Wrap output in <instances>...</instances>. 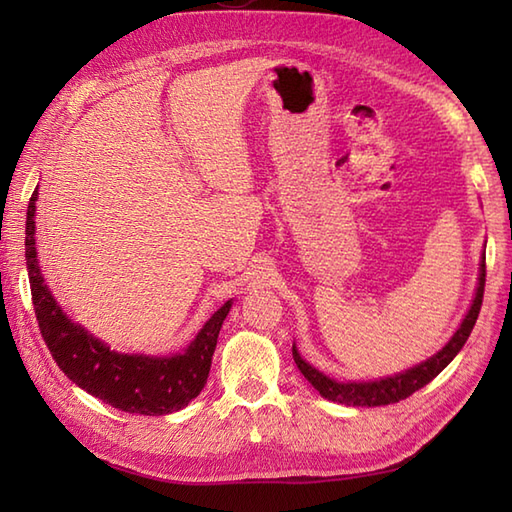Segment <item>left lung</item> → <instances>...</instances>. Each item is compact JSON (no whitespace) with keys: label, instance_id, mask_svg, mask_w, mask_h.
Listing matches in <instances>:
<instances>
[{"label":"left lung","instance_id":"obj_1","mask_svg":"<svg viewBox=\"0 0 512 512\" xmlns=\"http://www.w3.org/2000/svg\"><path fill=\"white\" fill-rule=\"evenodd\" d=\"M484 284H486V257L482 255L480 284H477V292H475V299L471 303V310L466 312V317L460 323L458 332L451 336V341L444 345L436 356H431L424 363L407 369V372H400V374L380 378V380H372V383H336L334 378L321 374L319 369H314L310 363L303 361L295 345H292V358H295L299 372L308 378V383L317 389L323 398L341 402V405L383 407V405H391V402L405 400L413 394V391H418L427 383H431V380L436 378L442 369L453 361L455 356H458L466 339H469L473 332L477 314H480L482 299H484Z\"/></svg>","mask_w":512,"mask_h":512}]
</instances>
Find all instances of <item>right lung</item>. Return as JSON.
<instances>
[{"mask_svg":"<svg viewBox=\"0 0 512 512\" xmlns=\"http://www.w3.org/2000/svg\"><path fill=\"white\" fill-rule=\"evenodd\" d=\"M35 202L37 189L28 202L26 215V268L39 330L54 363L72 383L121 411L165 416L187 407L206 385L217 334L233 301H226L204 323L182 354L143 356L112 352L79 323H72L43 284L35 248Z\"/></svg>","mask_w":512,"mask_h":512,"instance_id":"right-lung-1","label":"right lung"}]
</instances>
